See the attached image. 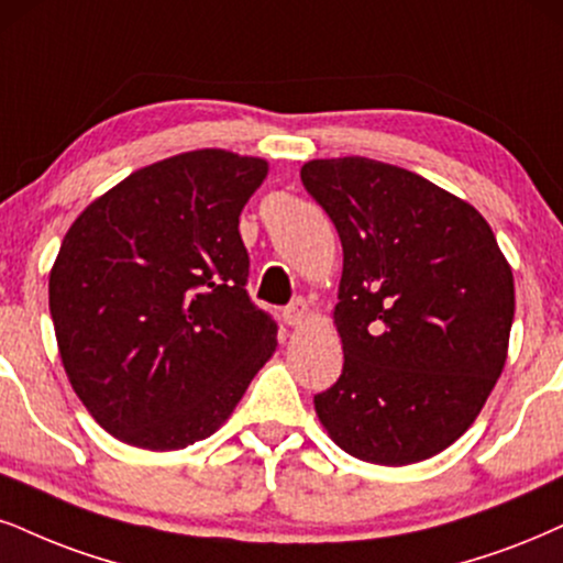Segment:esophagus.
Segmentation results:
<instances>
[{
  "instance_id": "obj_1",
  "label": "esophagus",
  "mask_w": 563,
  "mask_h": 563,
  "mask_svg": "<svg viewBox=\"0 0 563 563\" xmlns=\"http://www.w3.org/2000/svg\"><path fill=\"white\" fill-rule=\"evenodd\" d=\"M310 310H308V302L302 300V297H297V300H292L284 308V321H287V325H302L305 321H308Z\"/></svg>"
}]
</instances>
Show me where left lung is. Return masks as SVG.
Returning <instances> with one entry per match:
<instances>
[{"label":"left lung","mask_w":563,"mask_h":563,"mask_svg":"<svg viewBox=\"0 0 563 563\" xmlns=\"http://www.w3.org/2000/svg\"><path fill=\"white\" fill-rule=\"evenodd\" d=\"M300 177L344 250L334 308L344 367L316 394L318 420L357 460H428L473 426L501 376L509 263L473 206L401 166L316 158Z\"/></svg>","instance_id":"obj_1"}]
</instances>
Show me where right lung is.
<instances>
[{"mask_svg": "<svg viewBox=\"0 0 563 563\" xmlns=\"http://www.w3.org/2000/svg\"><path fill=\"white\" fill-rule=\"evenodd\" d=\"M268 175L203 148L124 177L75 219L48 276L62 365L103 430L151 451L224 422L276 350L250 300L240 213Z\"/></svg>", "mask_w": 563, "mask_h": 563, "instance_id": "1", "label": "right lung"}]
</instances>
